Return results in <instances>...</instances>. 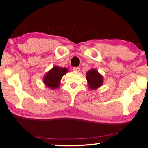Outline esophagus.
Instances as JSON below:
<instances>
[{"label":"esophagus","instance_id":"1","mask_svg":"<svg viewBox=\"0 0 148 148\" xmlns=\"http://www.w3.org/2000/svg\"><path fill=\"white\" fill-rule=\"evenodd\" d=\"M73 70L75 71H79L80 68L79 66H77V67H73Z\"/></svg>","mask_w":148,"mask_h":148}]
</instances>
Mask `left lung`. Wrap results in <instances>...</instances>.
<instances>
[{
    "instance_id": "left-lung-1",
    "label": "left lung",
    "mask_w": 148,
    "mask_h": 148,
    "mask_svg": "<svg viewBox=\"0 0 148 148\" xmlns=\"http://www.w3.org/2000/svg\"><path fill=\"white\" fill-rule=\"evenodd\" d=\"M86 78L88 82V86L91 90H96L103 84L102 76L94 69L87 72Z\"/></svg>"
}]
</instances>
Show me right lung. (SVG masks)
<instances>
[{
  "mask_svg": "<svg viewBox=\"0 0 148 148\" xmlns=\"http://www.w3.org/2000/svg\"><path fill=\"white\" fill-rule=\"evenodd\" d=\"M68 71L66 68L54 66L44 77V83L46 86L51 89H56L60 86V82L62 76Z\"/></svg>",
  "mask_w": 148,
  "mask_h": 148,
  "instance_id": "obj_1",
  "label": "right lung"
}]
</instances>
